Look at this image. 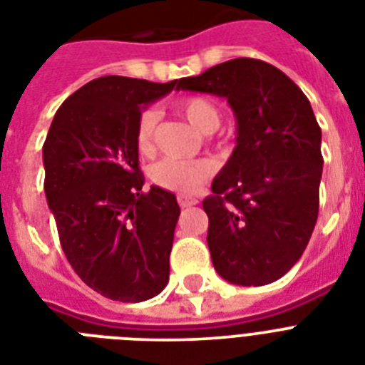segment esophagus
<instances>
[{
  "label": "esophagus",
  "mask_w": 365,
  "mask_h": 365,
  "mask_svg": "<svg viewBox=\"0 0 365 365\" xmlns=\"http://www.w3.org/2000/svg\"><path fill=\"white\" fill-rule=\"evenodd\" d=\"M177 201H179V205L182 209H185V207H192V205H197V200H195V197H190V195H179Z\"/></svg>",
  "instance_id": "esophagus-1"
}]
</instances>
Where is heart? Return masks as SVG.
<instances>
[{"instance_id":"1","label":"heart","mask_w":365,"mask_h":365,"mask_svg":"<svg viewBox=\"0 0 365 365\" xmlns=\"http://www.w3.org/2000/svg\"><path fill=\"white\" fill-rule=\"evenodd\" d=\"M177 111L201 134L215 132L220 125V110L215 102L207 96H186L177 104ZM155 126L156 111L147 108L140 113L134 128L135 147L141 155H150L155 149ZM216 165L209 158L197 160H175L164 158L150 165L149 179L153 185L175 194H192L215 175Z\"/></svg>"}]
</instances>
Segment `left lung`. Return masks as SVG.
<instances>
[{"instance_id":"left-lung-1","label":"left lung","mask_w":365,"mask_h":365,"mask_svg":"<svg viewBox=\"0 0 365 365\" xmlns=\"http://www.w3.org/2000/svg\"><path fill=\"white\" fill-rule=\"evenodd\" d=\"M177 89L225 96L237 117V147L205 197L210 257L237 285H267L293 269L319 215L321 126L308 96L270 63L239 57Z\"/></svg>"}]
</instances>
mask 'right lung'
<instances>
[{
	"label": "right lung",
	"mask_w": 365,
	"mask_h": 365,
	"mask_svg": "<svg viewBox=\"0 0 365 365\" xmlns=\"http://www.w3.org/2000/svg\"><path fill=\"white\" fill-rule=\"evenodd\" d=\"M177 80L89 81L63 102L42 145L44 192L74 272L102 297L143 302L170 279L180 209L175 194L143 192L135 121Z\"/></svg>",
	"instance_id": "obj_1"
}]
</instances>
